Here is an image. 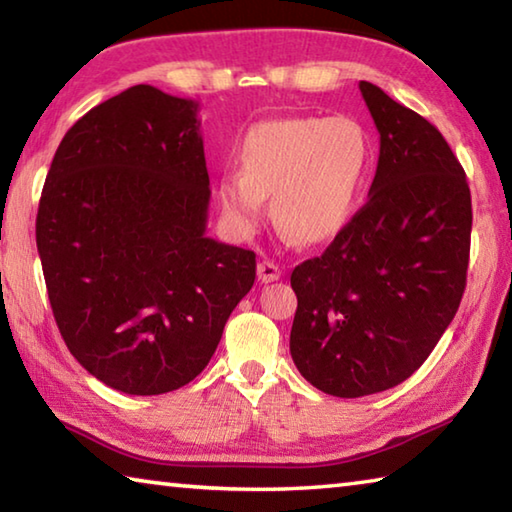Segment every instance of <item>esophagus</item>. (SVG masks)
<instances>
[{"instance_id":"esophagus-1","label":"esophagus","mask_w":512,"mask_h":512,"mask_svg":"<svg viewBox=\"0 0 512 512\" xmlns=\"http://www.w3.org/2000/svg\"><path fill=\"white\" fill-rule=\"evenodd\" d=\"M280 277H282V268L273 264L271 259H264V262L257 264V280L262 284L275 282V280H280Z\"/></svg>"}]
</instances>
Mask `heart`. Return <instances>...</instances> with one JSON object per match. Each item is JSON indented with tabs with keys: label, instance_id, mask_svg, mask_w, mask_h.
I'll list each match as a JSON object with an SVG mask.
<instances>
[{
	"label": "heart",
	"instance_id": "1",
	"mask_svg": "<svg viewBox=\"0 0 512 512\" xmlns=\"http://www.w3.org/2000/svg\"><path fill=\"white\" fill-rule=\"evenodd\" d=\"M375 158L359 119L284 117L250 128L239 149L241 173L219 180L221 210L241 230L266 214L298 244H323L350 221Z\"/></svg>",
	"mask_w": 512,
	"mask_h": 512
}]
</instances>
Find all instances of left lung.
<instances>
[{
  "label": "left lung",
  "mask_w": 512,
  "mask_h": 512,
  "mask_svg": "<svg viewBox=\"0 0 512 512\" xmlns=\"http://www.w3.org/2000/svg\"><path fill=\"white\" fill-rule=\"evenodd\" d=\"M359 90L379 131L370 198L291 273L293 363L334 397L409 379L454 320L470 262V187L445 137L377 85Z\"/></svg>",
  "instance_id": "obj_1"
}]
</instances>
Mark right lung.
<instances>
[{"instance_id":"add662e5","label":"right lung","mask_w":512,"mask_h":512,"mask_svg":"<svg viewBox=\"0 0 512 512\" xmlns=\"http://www.w3.org/2000/svg\"><path fill=\"white\" fill-rule=\"evenodd\" d=\"M198 101L133 85L69 128L42 189L36 244L74 359L115 391L162 395L210 363L253 289L255 253L205 235Z\"/></svg>"}]
</instances>
